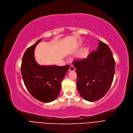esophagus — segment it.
<instances>
[{
	"label": "esophagus",
	"instance_id": "1",
	"mask_svg": "<svg viewBox=\"0 0 133 133\" xmlns=\"http://www.w3.org/2000/svg\"><path fill=\"white\" fill-rule=\"evenodd\" d=\"M75 68L73 65L70 66L69 70V71H75Z\"/></svg>",
	"mask_w": 133,
	"mask_h": 133
}]
</instances>
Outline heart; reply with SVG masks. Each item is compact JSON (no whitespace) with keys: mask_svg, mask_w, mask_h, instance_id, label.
Masks as SVG:
<instances>
[{"mask_svg":"<svg viewBox=\"0 0 133 133\" xmlns=\"http://www.w3.org/2000/svg\"><path fill=\"white\" fill-rule=\"evenodd\" d=\"M88 55V49H84L81 54L80 57L82 58H85L87 57Z\"/></svg>","mask_w":133,"mask_h":133,"instance_id":"b5f03b06","label":"heart"}]
</instances>
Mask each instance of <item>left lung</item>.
<instances>
[{
	"label": "left lung",
	"mask_w": 133,
	"mask_h": 133,
	"mask_svg": "<svg viewBox=\"0 0 133 133\" xmlns=\"http://www.w3.org/2000/svg\"><path fill=\"white\" fill-rule=\"evenodd\" d=\"M72 63L77 69V88L82 97L91 102L103 97L111 87L115 68L107 44L99 40L97 50L91 52L87 58Z\"/></svg>",
	"instance_id": "1"
}]
</instances>
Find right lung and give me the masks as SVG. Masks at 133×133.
Returning a JSON list of instances; mask_svg holds the SVG:
<instances>
[{
  "instance_id": "right-lung-1",
  "label": "right lung",
  "mask_w": 133,
  "mask_h": 133,
  "mask_svg": "<svg viewBox=\"0 0 133 133\" xmlns=\"http://www.w3.org/2000/svg\"><path fill=\"white\" fill-rule=\"evenodd\" d=\"M40 39L30 46L23 55L21 72L25 85L36 99L43 103H50L58 96L61 83L70 65H40L34 57L36 45L41 41Z\"/></svg>"
}]
</instances>
